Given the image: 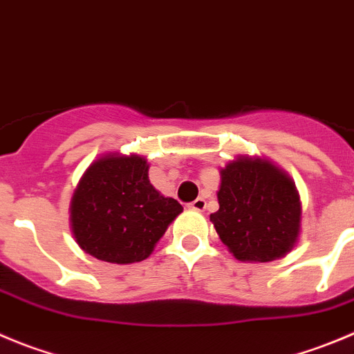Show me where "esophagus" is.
<instances>
[{
  "mask_svg": "<svg viewBox=\"0 0 354 354\" xmlns=\"http://www.w3.org/2000/svg\"><path fill=\"white\" fill-rule=\"evenodd\" d=\"M191 208H193V210H198V212H203L205 208H207V201L203 200V198H196V200L193 201V203L189 205Z\"/></svg>",
  "mask_w": 354,
  "mask_h": 354,
  "instance_id": "esophagus-1",
  "label": "esophagus"
}]
</instances>
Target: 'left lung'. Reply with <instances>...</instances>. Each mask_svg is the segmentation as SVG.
Instances as JSON below:
<instances>
[{
  "mask_svg": "<svg viewBox=\"0 0 354 354\" xmlns=\"http://www.w3.org/2000/svg\"><path fill=\"white\" fill-rule=\"evenodd\" d=\"M218 210L210 215L222 243L243 262L287 255L301 233V200L281 168L240 156L221 170Z\"/></svg>",
  "mask_w": 354,
  "mask_h": 354,
  "instance_id": "obj_1",
  "label": "left lung"
}]
</instances>
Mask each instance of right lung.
<instances>
[{
    "label": "right lung",
    "instance_id": "1",
    "mask_svg": "<svg viewBox=\"0 0 354 354\" xmlns=\"http://www.w3.org/2000/svg\"><path fill=\"white\" fill-rule=\"evenodd\" d=\"M147 170L137 154H106L86 168L71 200V230L86 254L113 264L153 254L183 205L158 193Z\"/></svg>",
    "mask_w": 354,
    "mask_h": 354
}]
</instances>
